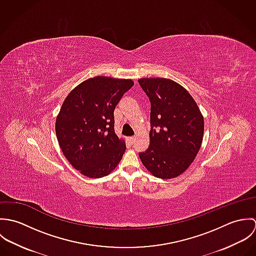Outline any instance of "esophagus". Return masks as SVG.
<instances>
[{"mask_svg": "<svg viewBox=\"0 0 256 256\" xmlns=\"http://www.w3.org/2000/svg\"><path fill=\"white\" fill-rule=\"evenodd\" d=\"M135 139H136V137H135V136H132V137H129L128 140H129V142H130L131 144H133V143L135 142Z\"/></svg>", "mask_w": 256, "mask_h": 256, "instance_id": "esophagus-1", "label": "esophagus"}]
</instances>
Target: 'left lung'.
I'll return each mask as SVG.
<instances>
[{
  "mask_svg": "<svg viewBox=\"0 0 256 256\" xmlns=\"http://www.w3.org/2000/svg\"><path fill=\"white\" fill-rule=\"evenodd\" d=\"M138 82L150 102V146L139 156L154 176L174 178L200 150L203 115L190 94L174 80L144 78Z\"/></svg>",
  "mask_w": 256,
  "mask_h": 256,
  "instance_id": "8db88e82",
  "label": "left lung"
}]
</instances>
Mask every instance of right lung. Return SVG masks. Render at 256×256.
I'll return each instance as SVG.
<instances>
[{
  "instance_id": "add662e5",
  "label": "right lung",
  "mask_w": 256,
  "mask_h": 256,
  "mask_svg": "<svg viewBox=\"0 0 256 256\" xmlns=\"http://www.w3.org/2000/svg\"><path fill=\"white\" fill-rule=\"evenodd\" d=\"M132 80L98 76L68 94L56 118L60 148L74 168L90 178L108 176L121 160L126 145L114 132V110Z\"/></svg>"
}]
</instances>
